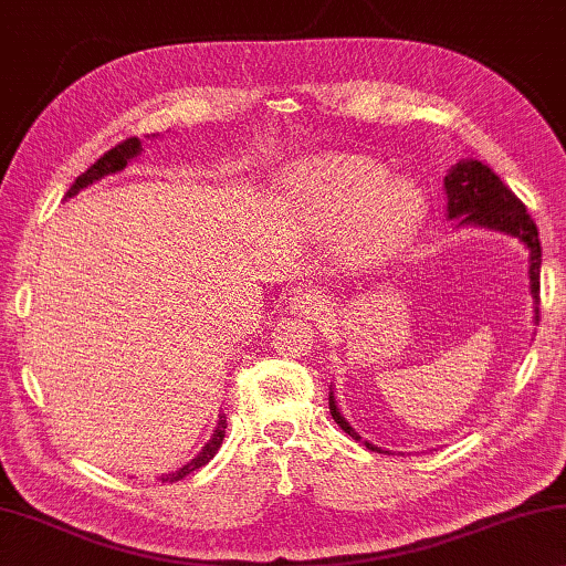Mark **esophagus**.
Returning a JSON list of instances; mask_svg holds the SVG:
<instances>
[{"instance_id":"34e87169","label":"esophagus","mask_w":566,"mask_h":566,"mask_svg":"<svg viewBox=\"0 0 566 566\" xmlns=\"http://www.w3.org/2000/svg\"><path fill=\"white\" fill-rule=\"evenodd\" d=\"M292 307L307 319H325V315L329 312V300L327 294L310 290V292H302L300 297H294Z\"/></svg>"}]
</instances>
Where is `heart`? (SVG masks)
Listing matches in <instances>:
<instances>
[{
  "instance_id": "b5f03b06",
  "label": "heart",
  "mask_w": 566,
  "mask_h": 566,
  "mask_svg": "<svg viewBox=\"0 0 566 566\" xmlns=\"http://www.w3.org/2000/svg\"><path fill=\"white\" fill-rule=\"evenodd\" d=\"M286 199L319 237L349 229L363 259H382L408 244L426 217V196L408 178L363 156H327L292 170Z\"/></svg>"
}]
</instances>
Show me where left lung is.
<instances>
[{"mask_svg": "<svg viewBox=\"0 0 566 566\" xmlns=\"http://www.w3.org/2000/svg\"><path fill=\"white\" fill-rule=\"evenodd\" d=\"M446 193H448V219H459L461 223H476V227L506 231V234L522 239L528 247V280H532V297L536 302L534 319L539 322V272H542V244H539V231H536L534 219L528 217L526 206L516 199V193L493 174L489 166H483L481 160H463L455 166L446 178ZM329 410L335 423L345 430L347 436H353L355 441H360V436L355 433L353 426L339 416L335 406V396L329 392ZM373 451H380L373 443H367Z\"/></svg>", "mask_w": 566, "mask_h": 566, "instance_id": "1", "label": "left lung"}]
</instances>
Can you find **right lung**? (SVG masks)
Returning <instances> with one entry per match:
<instances>
[{
    "mask_svg": "<svg viewBox=\"0 0 566 566\" xmlns=\"http://www.w3.org/2000/svg\"><path fill=\"white\" fill-rule=\"evenodd\" d=\"M138 154H140V140H138V138H125L123 143H118V146L111 148V150H107V154H103L101 158H97L95 164L85 170V174H80V176L75 178V184L70 186V191H67L65 199H70V196H75V193L80 191V188H87L93 181H101L103 176L118 174V170H123L125 166H128V160H130L133 156H138ZM223 428H227V416L219 418V426H217V430H213L211 441L201 448V453L196 455L193 461H188V463L184 465V469L168 473V476H160V481H168V483L181 481V479L188 476V473H193L196 469H201V465L209 463V461L213 459V453L219 451L221 441H223Z\"/></svg>",
    "mask_w": 566,
    "mask_h": 566,
    "instance_id": "right-lung-1",
    "label": "right lung"
}]
</instances>
